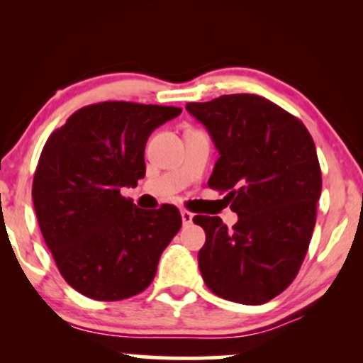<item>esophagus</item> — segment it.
Wrapping results in <instances>:
<instances>
[{
    "mask_svg": "<svg viewBox=\"0 0 363 363\" xmlns=\"http://www.w3.org/2000/svg\"><path fill=\"white\" fill-rule=\"evenodd\" d=\"M181 216H182V223L184 225H189L191 222H193V213L187 210H181Z\"/></svg>",
    "mask_w": 363,
    "mask_h": 363,
    "instance_id": "esophagus-1",
    "label": "esophagus"
}]
</instances>
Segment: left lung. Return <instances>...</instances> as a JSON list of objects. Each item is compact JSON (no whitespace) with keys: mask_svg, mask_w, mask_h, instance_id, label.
Returning a JSON list of instances; mask_svg holds the SVG:
<instances>
[{"mask_svg":"<svg viewBox=\"0 0 363 363\" xmlns=\"http://www.w3.org/2000/svg\"><path fill=\"white\" fill-rule=\"evenodd\" d=\"M220 158L208 186L227 193L239 220L196 215L206 242L198 252L206 286L227 301L261 306L297 277L312 239L323 187L315 145L303 123L254 94L189 102Z\"/></svg>","mask_w":363,"mask_h":363,"instance_id":"1","label":"left lung"}]
</instances>
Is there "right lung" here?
<instances>
[{
  "instance_id": "obj_1",
  "label": "right lung",
  "mask_w": 363,
  "mask_h": 363,
  "mask_svg": "<svg viewBox=\"0 0 363 363\" xmlns=\"http://www.w3.org/2000/svg\"><path fill=\"white\" fill-rule=\"evenodd\" d=\"M182 109L109 101L82 107L45 141L32 184L40 232L66 283L94 301L138 295L182 225L174 205L121 194L145 177L152 131Z\"/></svg>"
}]
</instances>
